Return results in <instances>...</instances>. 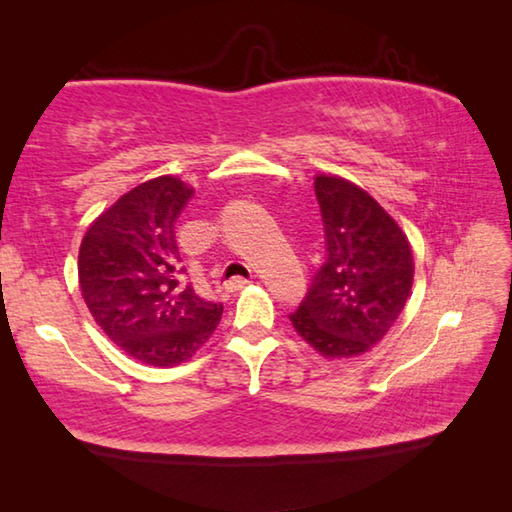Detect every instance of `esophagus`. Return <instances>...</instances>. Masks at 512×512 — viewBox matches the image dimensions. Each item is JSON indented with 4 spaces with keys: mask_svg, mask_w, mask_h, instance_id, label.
Returning <instances> with one entry per match:
<instances>
[{
    "mask_svg": "<svg viewBox=\"0 0 512 512\" xmlns=\"http://www.w3.org/2000/svg\"><path fill=\"white\" fill-rule=\"evenodd\" d=\"M248 284H250V280H246V277H232V280L225 282V289H228V291H239V289L248 287Z\"/></svg>",
    "mask_w": 512,
    "mask_h": 512,
    "instance_id": "34e87169",
    "label": "esophagus"
}]
</instances>
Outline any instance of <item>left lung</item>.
<instances>
[{
  "label": "left lung",
  "instance_id": "obj_1",
  "mask_svg": "<svg viewBox=\"0 0 512 512\" xmlns=\"http://www.w3.org/2000/svg\"><path fill=\"white\" fill-rule=\"evenodd\" d=\"M325 262L291 325L323 357H357L384 339L409 300L413 253L375 198L336 176H318Z\"/></svg>",
  "mask_w": 512,
  "mask_h": 512
}]
</instances>
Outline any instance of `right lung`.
<instances>
[{"label":"right lung","instance_id":"1","mask_svg":"<svg viewBox=\"0 0 512 512\" xmlns=\"http://www.w3.org/2000/svg\"><path fill=\"white\" fill-rule=\"evenodd\" d=\"M194 196L160 176L108 207L79 250V282L99 327L133 359L178 366L210 339L223 305L185 282L176 221Z\"/></svg>","mask_w":512,"mask_h":512}]
</instances>
